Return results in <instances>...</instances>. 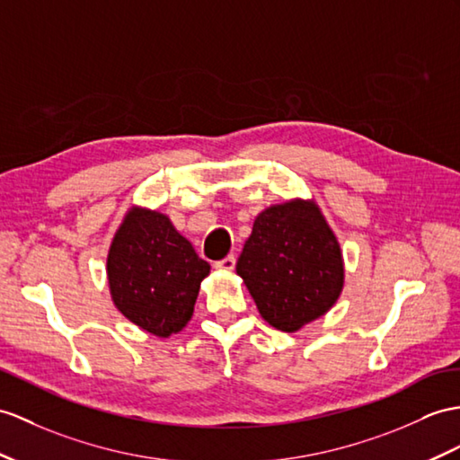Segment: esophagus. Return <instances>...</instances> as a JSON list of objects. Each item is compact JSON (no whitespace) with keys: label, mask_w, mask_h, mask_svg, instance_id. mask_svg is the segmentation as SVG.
Here are the masks:
<instances>
[{"label":"esophagus","mask_w":460,"mask_h":460,"mask_svg":"<svg viewBox=\"0 0 460 460\" xmlns=\"http://www.w3.org/2000/svg\"><path fill=\"white\" fill-rule=\"evenodd\" d=\"M215 267L220 269V271H232V269L236 267V257H234V255L224 257V260H220V261L215 263Z\"/></svg>","instance_id":"1"}]
</instances>
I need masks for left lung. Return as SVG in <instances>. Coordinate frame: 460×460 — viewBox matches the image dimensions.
I'll use <instances>...</instances> for the list:
<instances>
[{"instance_id":"left-lung-1","label":"left lung","mask_w":460,"mask_h":460,"mask_svg":"<svg viewBox=\"0 0 460 460\" xmlns=\"http://www.w3.org/2000/svg\"><path fill=\"white\" fill-rule=\"evenodd\" d=\"M236 271L265 322L296 332L335 305L343 288L340 243L312 200L265 208Z\"/></svg>"}]
</instances>
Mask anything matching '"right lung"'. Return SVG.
<instances>
[{
	"label": "right lung",
	"mask_w": 460,
	"mask_h": 460,
	"mask_svg": "<svg viewBox=\"0 0 460 460\" xmlns=\"http://www.w3.org/2000/svg\"><path fill=\"white\" fill-rule=\"evenodd\" d=\"M210 265L165 215L132 208L117 230L107 277L122 316L158 338L181 332L193 316L200 281Z\"/></svg>",
	"instance_id": "1"
}]
</instances>
